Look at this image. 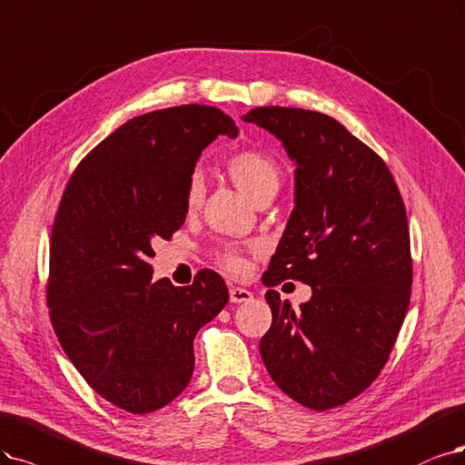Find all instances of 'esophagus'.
Here are the masks:
<instances>
[{"instance_id": "34e87169", "label": "esophagus", "mask_w": 465, "mask_h": 465, "mask_svg": "<svg viewBox=\"0 0 465 465\" xmlns=\"http://www.w3.org/2000/svg\"><path fill=\"white\" fill-rule=\"evenodd\" d=\"M252 299V293L249 289L243 287H230V301L233 304H242V302H249Z\"/></svg>"}]
</instances>
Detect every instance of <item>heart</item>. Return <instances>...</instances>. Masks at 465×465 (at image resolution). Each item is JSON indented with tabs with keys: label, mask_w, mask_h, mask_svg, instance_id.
<instances>
[{
	"label": "heart",
	"mask_w": 465,
	"mask_h": 465,
	"mask_svg": "<svg viewBox=\"0 0 465 465\" xmlns=\"http://www.w3.org/2000/svg\"><path fill=\"white\" fill-rule=\"evenodd\" d=\"M226 170L233 183L252 201L268 192H278L282 183L280 164L259 149H243L233 153L226 163ZM185 201L189 209H197L203 201V178L199 172H193L192 178H189ZM218 262L233 273H242L245 270L243 256L233 249H223L218 254Z\"/></svg>",
	"instance_id": "heart-1"
}]
</instances>
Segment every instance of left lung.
I'll list each match as a JSON object with an SVG mask.
<instances>
[{"label":"left lung","mask_w":465,"mask_h":465,"mask_svg":"<svg viewBox=\"0 0 465 465\" xmlns=\"http://www.w3.org/2000/svg\"><path fill=\"white\" fill-rule=\"evenodd\" d=\"M242 118L276 135L297 163L295 209L262 282L312 287L299 311L266 291L264 366L306 408L347 404L387 364L410 304L404 201L380 154L335 118L295 107H256Z\"/></svg>","instance_id":"obj_1"}]
</instances>
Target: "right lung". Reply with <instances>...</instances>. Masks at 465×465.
Wrapping results in <instances>:
<instances>
[{
    "mask_svg": "<svg viewBox=\"0 0 465 465\" xmlns=\"http://www.w3.org/2000/svg\"><path fill=\"white\" fill-rule=\"evenodd\" d=\"M235 123L180 105L128 120L80 161L51 230L47 306L55 335L88 385L132 414L174 401L192 380L193 339L230 295L213 270L192 285L151 282L154 239L187 214L201 151Z\"/></svg>",
    "mask_w": 465,
    "mask_h": 465,
    "instance_id": "obj_1",
    "label": "right lung"
}]
</instances>
